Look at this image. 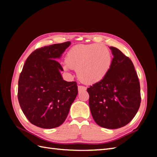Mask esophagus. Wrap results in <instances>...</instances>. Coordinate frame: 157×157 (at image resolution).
I'll use <instances>...</instances> for the list:
<instances>
[{
	"label": "esophagus",
	"mask_w": 157,
	"mask_h": 157,
	"mask_svg": "<svg viewBox=\"0 0 157 157\" xmlns=\"http://www.w3.org/2000/svg\"><path fill=\"white\" fill-rule=\"evenodd\" d=\"M86 90V88L83 86H78V91L79 92H82Z\"/></svg>",
	"instance_id": "esophagus-1"
}]
</instances>
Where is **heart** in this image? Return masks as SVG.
Returning a JSON list of instances; mask_svg holds the SVG:
<instances>
[{
    "instance_id": "heart-1",
    "label": "heart",
    "mask_w": 157,
    "mask_h": 157,
    "mask_svg": "<svg viewBox=\"0 0 157 157\" xmlns=\"http://www.w3.org/2000/svg\"><path fill=\"white\" fill-rule=\"evenodd\" d=\"M63 67L76 70L77 76L86 84L98 83L107 74L112 56L107 47L98 44H79L67 52Z\"/></svg>"
}]
</instances>
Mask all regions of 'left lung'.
I'll return each mask as SVG.
<instances>
[{"instance_id": "left-lung-1", "label": "left lung", "mask_w": 157, "mask_h": 157, "mask_svg": "<svg viewBox=\"0 0 157 157\" xmlns=\"http://www.w3.org/2000/svg\"><path fill=\"white\" fill-rule=\"evenodd\" d=\"M113 58L107 74L87 89L92 117L102 128L126 125L137 113L140 87L134 64L118 48L111 46Z\"/></svg>"}]
</instances>
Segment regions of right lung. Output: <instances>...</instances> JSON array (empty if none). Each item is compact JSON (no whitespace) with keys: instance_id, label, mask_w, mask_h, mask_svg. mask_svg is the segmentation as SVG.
<instances>
[{"instance_id":"obj_1","label":"right lung","mask_w":157,"mask_h":157,"mask_svg":"<svg viewBox=\"0 0 157 157\" xmlns=\"http://www.w3.org/2000/svg\"><path fill=\"white\" fill-rule=\"evenodd\" d=\"M70 42L44 46L29 55L20 73L18 100L23 113L33 125L44 129L61 125L78 95L75 82H66L56 61Z\"/></svg>"}]
</instances>
